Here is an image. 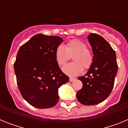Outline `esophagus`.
<instances>
[{"mask_svg": "<svg viewBox=\"0 0 128 128\" xmlns=\"http://www.w3.org/2000/svg\"><path fill=\"white\" fill-rule=\"evenodd\" d=\"M75 80H76V78H69V80L70 82H72V81H74Z\"/></svg>", "mask_w": 128, "mask_h": 128, "instance_id": "esophagus-1", "label": "esophagus"}]
</instances>
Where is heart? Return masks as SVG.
<instances>
[{
  "instance_id": "1",
  "label": "heart",
  "mask_w": 128,
  "mask_h": 128,
  "mask_svg": "<svg viewBox=\"0 0 128 128\" xmlns=\"http://www.w3.org/2000/svg\"><path fill=\"white\" fill-rule=\"evenodd\" d=\"M72 56L74 62L68 63L62 68V70L69 76H76L84 70L90 68L93 63V56L87 48L86 44L80 40L73 39L66 43V46L60 45L55 50V58L58 64L62 66Z\"/></svg>"
}]
</instances>
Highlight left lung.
I'll use <instances>...</instances> for the list:
<instances>
[{
  "instance_id": "obj_1",
  "label": "left lung",
  "mask_w": 128,
  "mask_h": 128,
  "mask_svg": "<svg viewBox=\"0 0 128 128\" xmlns=\"http://www.w3.org/2000/svg\"><path fill=\"white\" fill-rule=\"evenodd\" d=\"M88 40L93 51V63L84 76L78 78L82 87L76 97L82 104L95 105L104 101L112 92L118 65L115 50L101 36L90 33Z\"/></svg>"
}]
</instances>
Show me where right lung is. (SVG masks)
<instances>
[{
  "label": "right lung",
  "instance_id": "add662e5",
  "mask_svg": "<svg viewBox=\"0 0 128 128\" xmlns=\"http://www.w3.org/2000/svg\"><path fill=\"white\" fill-rule=\"evenodd\" d=\"M63 42L59 36L37 34L18 51L14 63L18 87L24 99L34 107L55 106L58 88L69 81L55 58L56 47Z\"/></svg>",
  "mask_w": 128,
  "mask_h": 128
}]
</instances>
